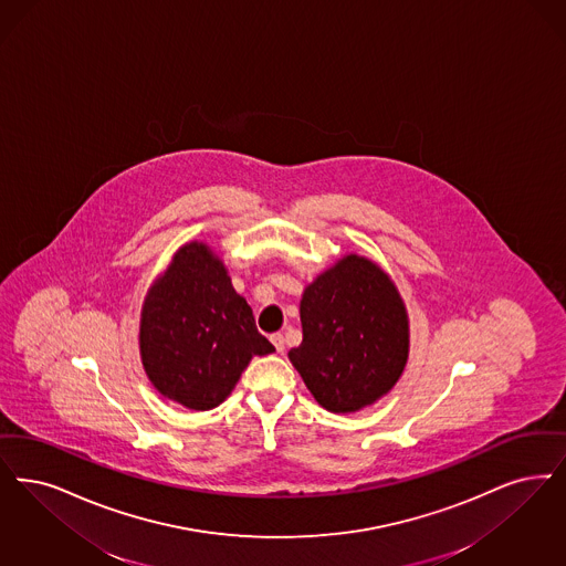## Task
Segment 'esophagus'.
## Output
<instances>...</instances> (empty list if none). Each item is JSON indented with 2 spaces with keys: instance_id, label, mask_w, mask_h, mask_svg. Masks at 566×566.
I'll return each mask as SVG.
<instances>
[{
  "instance_id": "obj_1",
  "label": "esophagus",
  "mask_w": 566,
  "mask_h": 566,
  "mask_svg": "<svg viewBox=\"0 0 566 566\" xmlns=\"http://www.w3.org/2000/svg\"><path fill=\"white\" fill-rule=\"evenodd\" d=\"M270 339H272L273 347H275V352H277V354H282V352H284V345H286V340H284V335L275 333V335H272Z\"/></svg>"
}]
</instances>
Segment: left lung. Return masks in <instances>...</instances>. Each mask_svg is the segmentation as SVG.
Masks as SVG:
<instances>
[{
  "label": "left lung",
  "mask_w": 566,
  "mask_h": 566,
  "mask_svg": "<svg viewBox=\"0 0 566 566\" xmlns=\"http://www.w3.org/2000/svg\"><path fill=\"white\" fill-rule=\"evenodd\" d=\"M298 314L303 340L289 358L319 407L358 412L402 377L410 349L407 305L373 259L347 252L317 273Z\"/></svg>",
  "instance_id": "obj_1"
}]
</instances>
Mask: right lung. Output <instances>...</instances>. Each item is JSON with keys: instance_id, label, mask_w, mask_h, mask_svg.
<instances>
[{"instance_id": "add662e5", "label": "right lung", "mask_w": 566, "mask_h": 566, "mask_svg": "<svg viewBox=\"0 0 566 566\" xmlns=\"http://www.w3.org/2000/svg\"><path fill=\"white\" fill-rule=\"evenodd\" d=\"M138 352L145 375L164 398L189 410H210L226 402L254 356L275 347L256 331L221 256L193 240L147 289Z\"/></svg>"}]
</instances>
